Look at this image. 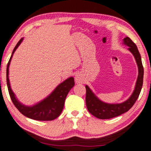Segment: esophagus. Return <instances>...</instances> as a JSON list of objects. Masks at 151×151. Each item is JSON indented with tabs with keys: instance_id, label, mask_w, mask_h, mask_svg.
<instances>
[{
	"instance_id": "esophagus-1",
	"label": "esophagus",
	"mask_w": 151,
	"mask_h": 151,
	"mask_svg": "<svg viewBox=\"0 0 151 151\" xmlns=\"http://www.w3.org/2000/svg\"><path fill=\"white\" fill-rule=\"evenodd\" d=\"M75 80H76V83L77 84H79V83H83V76L80 73H77L76 75V77H75Z\"/></svg>"
}]
</instances>
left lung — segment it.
<instances>
[{
    "label": "left lung",
    "mask_w": 151,
    "mask_h": 151,
    "mask_svg": "<svg viewBox=\"0 0 151 151\" xmlns=\"http://www.w3.org/2000/svg\"><path fill=\"white\" fill-rule=\"evenodd\" d=\"M123 44L128 46V50L135 59L138 66V77L136 85L132 95L126 101L121 103H107L100 100L91 89L88 87H86V105L88 111L95 117L101 119H108L118 116L119 115L128 111L133 106L142 90L144 78V67H143L142 58L136 44L128 37L123 40Z\"/></svg>",
    "instance_id": "obj_1"
}]
</instances>
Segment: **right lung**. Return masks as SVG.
Segmentation results:
<instances>
[{
  "label": "right lung",
  "mask_w": 151,
  "mask_h": 151,
  "mask_svg": "<svg viewBox=\"0 0 151 151\" xmlns=\"http://www.w3.org/2000/svg\"><path fill=\"white\" fill-rule=\"evenodd\" d=\"M23 38H21L16 45L7 66V85L9 96L14 106L25 116L37 121L54 120L60 116L62 111L66 96L75 85L74 78L73 77L67 78L57 86V87L52 91L50 94L36 104L32 106H28V105L22 104L17 99L11 88L9 80V67L14 53L23 42Z\"/></svg>",
  "instance_id": "obj_1"
}]
</instances>
